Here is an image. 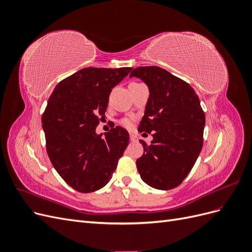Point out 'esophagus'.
<instances>
[{"label": "esophagus", "instance_id": "esophagus-1", "mask_svg": "<svg viewBox=\"0 0 252 252\" xmlns=\"http://www.w3.org/2000/svg\"><path fill=\"white\" fill-rule=\"evenodd\" d=\"M130 141L131 142H136V141H138V136H136L134 133H130Z\"/></svg>", "mask_w": 252, "mask_h": 252}]
</instances>
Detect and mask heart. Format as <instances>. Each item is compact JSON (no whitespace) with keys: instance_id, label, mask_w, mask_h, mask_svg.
I'll return each mask as SVG.
<instances>
[{"instance_id":"b5f03b06","label":"heart","mask_w":252,"mask_h":252,"mask_svg":"<svg viewBox=\"0 0 252 252\" xmlns=\"http://www.w3.org/2000/svg\"><path fill=\"white\" fill-rule=\"evenodd\" d=\"M121 123H122V125L125 126V127H127V128L131 126V121L129 120V119H124V120H122Z\"/></svg>"}]
</instances>
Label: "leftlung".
<instances>
[{
    "instance_id": "8db88e82",
    "label": "left lung",
    "mask_w": 252,
    "mask_h": 252,
    "mask_svg": "<svg viewBox=\"0 0 252 252\" xmlns=\"http://www.w3.org/2000/svg\"><path fill=\"white\" fill-rule=\"evenodd\" d=\"M132 77L149 89L139 131H152L154 138L149 145L140 141L144 154L136 168L150 187L172 189L192 169L203 147L205 113L200 98L188 83L161 67H138Z\"/></svg>"
}]
</instances>
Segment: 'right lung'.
<instances>
[{
	"label": "right lung",
	"instance_id": "1",
	"mask_svg": "<svg viewBox=\"0 0 252 252\" xmlns=\"http://www.w3.org/2000/svg\"><path fill=\"white\" fill-rule=\"evenodd\" d=\"M132 68H83L61 81L42 117L50 161L62 179L79 192L96 191L110 181L129 133L117 126L97 134L111 89Z\"/></svg>",
	"mask_w": 252,
	"mask_h": 252
}]
</instances>
